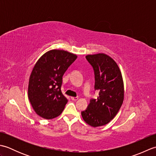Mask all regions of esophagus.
I'll use <instances>...</instances> for the list:
<instances>
[{
	"label": "esophagus",
	"instance_id": "esophagus-1",
	"mask_svg": "<svg viewBox=\"0 0 156 156\" xmlns=\"http://www.w3.org/2000/svg\"><path fill=\"white\" fill-rule=\"evenodd\" d=\"M71 99L72 101H77L78 99V97H71Z\"/></svg>",
	"mask_w": 156,
	"mask_h": 156
}]
</instances>
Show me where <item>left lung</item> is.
<instances>
[{
    "label": "left lung",
    "instance_id": "8db88e82",
    "mask_svg": "<svg viewBox=\"0 0 156 156\" xmlns=\"http://www.w3.org/2000/svg\"><path fill=\"white\" fill-rule=\"evenodd\" d=\"M86 58L94 68V88L99 96L92 99L82 117L92 127H101L114 119L123 102V80L119 66L109 55L102 53L87 55Z\"/></svg>",
    "mask_w": 156,
    "mask_h": 156
}]
</instances>
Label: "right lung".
<instances>
[{
  "label": "right lung",
  "mask_w": 156,
  "mask_h": 156,
  "mask_svg": "<svg viewBox=\"0 0 156 156\" xmlns=\"http://www.w3.org/2000/svg\"><path fill=\"white\" fill-rule=\"evenodd\" d=\"M76 58L72 53L51 49L36 62L29 77L28 98L39 117L52 119L64 111L68 99L61 91L62 76Z\"/></svg>",
  "instance_id": "right-lung-1"
}]
</instances>
